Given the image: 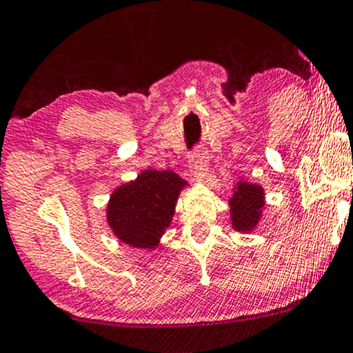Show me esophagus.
<instances>
[{
    "mask_svg": "<svg viewBox=\"0 0 353 353\" xmlns=\"http://www.w3.org/2000/svg\"><path fill=\"white\" fill-rule=\"evenodd\" d=\"M191 172L196 180L202 181L207 176V151L205 148L196 146L191 151Z\"/></svg>",
    "mask_w": 353,
    "mask_h": 353,
    "instance_id": "obj_1",
    "label": "esophagus"
}]
</instances>
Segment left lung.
Instances as JSON below:
<instances>
[{
  "mask_svg": "<svg viewBox=\"0 0 353 353\" xmlns=\"http://www.w3.org/2000/svg\"><path fill=\"white\" fill-rule=\"evenodd\" d=\"M232 228L236 231L250 232L256 228L264 207V191L261 186L239 181L234 196L229 199Z\"/></svg>",
  "mask_w": 353,
  "mask_h": 353,
  "instance_id": "left-lung-1",
  "label": "left lung"
}]
</instances>
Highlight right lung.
Here are the masks:
<instances>
[{
	"label": "right lung",
	"mask_w": 353,
	"mask_h": 353,
	"mask_svg": "<svg viewBox=\"0 0 353 353\" xmlns=\"http://www.w3.org/2000/svg\"><path fill=\"white\" fill-rule=\"evenodd\" d=\"M186 181L172 170H145L111 194L106 219L114 236L137 248H154L170 226Z\"/></svg>",
	"instance_id": "add662e5"
}]
</instances>
